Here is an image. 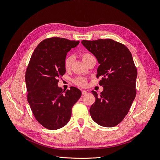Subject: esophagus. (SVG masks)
Segmentation results:
<instances>
[{
    "mask_svg": "<svg viewBox=\"0 0 160 160\" xmlns=\"http://www.w3.org/2000/svg\"><path fill=\"white\" fill-rule=\"evenodd\" d=\"M87 94V90H82V95H85Z\"/></svg>",
    "mask_w": 160,
    "mask_h": 160,
    "instance_id": "obj_1",
    "label": "esophagus"
}]
</instances>
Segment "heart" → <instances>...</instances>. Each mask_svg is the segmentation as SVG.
Segmentation results:
<instances>
[{
	"mask_svg": "<svg viewBox=\"0 0 160 160\" xmlns=\"http://www.w3.org/2000/svg\"><path fill=\"white\" fill-rule=\"evenodd\" d=\"M82 60L85 62H87V60H88L90 58L93 57V55L92 54H90L89 52H84L82 54ZM73 62V57L72 56H68L64 60V68L65 69L68 70L70 69L72 64ZM74 82L76 85H78L81 87H83L86 85L87 84V79L84 77H78L77 78H75L74 80Z\"/></svg>",
	"mask_w": 160,
	"mask_h": 160,
	"instance_id": "b5f03b06",
	"label": "heart"
}]
</instances>
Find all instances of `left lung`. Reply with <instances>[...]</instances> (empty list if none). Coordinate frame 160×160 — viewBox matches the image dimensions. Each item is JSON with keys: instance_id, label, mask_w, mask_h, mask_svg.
<instances>
[{"instance_id": "obj_1", "label": "left lung", "mask_w": 160, "mask_h": 160, "mask_svg": "<svg viewBox=\"0 0 160 160\" xmlns=\"http://www.w3.org/2000/svg\"><path fill=\"white\" fill-rule=\"evenodd\" d=\"M82 44L96 57L100 66L96 77H102L103 90L90 109L93 120L103 127H114L126 116L136 96L138 71L127 47L111 39L82 40Z\"/></svg>"}]
</instances>
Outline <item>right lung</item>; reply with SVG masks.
Instances as JSON below:
<instances>
[{
	"label": "right lung",
	"instance_id": "add662e5",
	"mask_svg": "<svg viewBox=\"0 0 160 160\" xmlns=\"http://www.w3.org/2000/svg\"><path fill=\"white\" fill-rule=\"evenodd\" d=\"M79 43L62 38L45 39L30 59L25 73L27 100L37 121L48 130H58L69 122L72 108L81 96L74 87L64 92L58 86V79L66 72L67 52Z\"/></svg>",
	"mask_w": 160,
	"mask_h": 160
}]
</instances>
